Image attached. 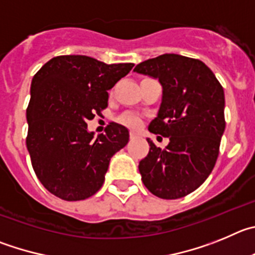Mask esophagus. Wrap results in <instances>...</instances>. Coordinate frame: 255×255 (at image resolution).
Instances as JSON below:
<instances>
[{"label":"esophagus","instance_id":"1","mask_svg":"<svg viewBox=\"0 0 255 255\" xmlns=\"http://www.w3.org/2000/svg\"><path fill=\"white\" fill-rule=\"evenodd\" d=\"M129 136H130V138H136V137H137V133L136 132H130L129 133Z\"/></svg>","mask_w":255,"mask_h":255}]
</instances>
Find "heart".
Returning a JSON list of instances; mask_svg holds the SVG:
<instances>
[{"label": "heart", "instance_id": "obj_1", "mask_svg": "<svg viewBox=\"0 0 255 255\" xmlns=\"http://www.w3.org/2000/svg\"><path fill=\"white\" fill-rule=\"evenodd\" d=\"M121 122L125 126L130 128H138L141 126V118H139L137 114L133 113H127L121 118Z\"/></svg>", "mask_w": 255, "mask_h": 255}]
</instances>
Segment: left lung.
Wrapping results in <instances>:
<instances>
[{
  "instance_id": "obj_1",
  "label": "left lung",
  "mask_w": 255,
  "mask_h": 255,
  "mask_svg": "<svg viewBox=\"0 0 255 255\" xmlns=\"http://www.w3.org/2000/svg\"><path fill=\"white\" fill-rule=\"evenodd\" d=\"M133 71L161 84V104L148 130L169 138L164 150L147 139L150 151L138 165L142 182L156 197L182 198L216 164L225 130L224 89L203 62L180 54L147 59Z\"/></svg>"
}]
</instances>
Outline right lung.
Wrapping results in <instances>:
<instances>
[{
	"label": "right lung",
	"mask_w": 255,
	"mask_h": 255,
	"mask_svg": "<svg viewBox=\"0 0 255 255\" xmlns=\"http://www.w3.org/2000/svg\"><path fill=\"white\" fill-rule=\"evenodd\" d=\"M133 63L107 65L88 56H58L31 80L26 147L36 176L50 193L81 201L102 188L112 156L129 132L111 123L94 137L86 122L108 107V90Z\"/></svg>",
	"instance_id": "obj_1"
}]
</instances>
